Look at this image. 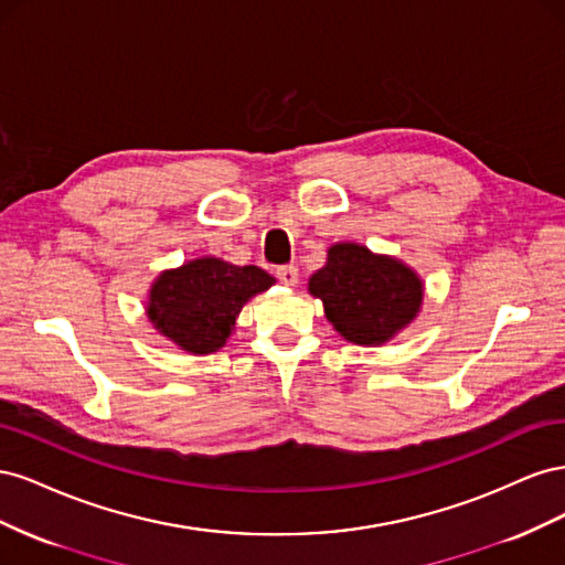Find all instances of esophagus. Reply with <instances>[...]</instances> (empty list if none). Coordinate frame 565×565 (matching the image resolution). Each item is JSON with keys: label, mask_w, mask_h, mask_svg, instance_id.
Returning a JSON list of instances; mask_svg holds the SVG:
<instances>
[{"label": "esophagus", "mask_w": 565, "mask_h": 565, "mask_svg": "<svg viewBox=\"0 0 565 565\" xmlns=\"http://www.w3.org/2000/svg\"><path fill=\"white\" fill-rule=\"evenodd\" d=\"M276 276H278V280H280L285 287H295V285L299 282V270H297V266H280Z\"/></svg>", "instance_id": "34e87169"}]
</instances>
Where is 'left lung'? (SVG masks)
<instances>
[{"label": "left lung", "instance_id": "1", "mask_svg": "<svg viewBox=\"0 0 565 565\" xmlns=\"http://www.w3.org/2000/svg\"><path fill=\"white\" fill-rule=\"evenodd\" d=\"M309 295L322 301L324 318L351 344L382 347L419 316L424 282L396 256L337 243L309 278Z\"/></svg>", "mask_w": 565, "mask_h": 565}]
</instances>
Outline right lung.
Segmentation results:
<instances>
[{
    "label": "right lung",
    "instance_id": "right-lung-1",
    "mask_svg": "<svg viewBox=\"0 0 565 565\" xmlns=\"http://www.w3.org/2000/svg\"><path fill=\"white\" fill-rule=\"evenodd\" d=\"M270 285H276V278L259 266L200 256L162 270L152 280L146 316L181 351L207 355L226 347L243 306Z\"/></svg>",
    "mask_w": 565,
    "mask_h": 565
}]
</instances>
